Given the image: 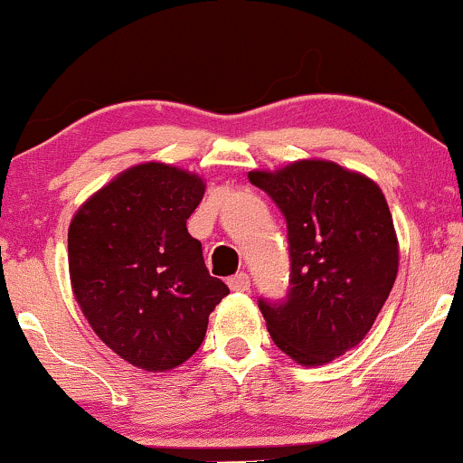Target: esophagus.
Segmentation results:
<instances>
[{
  "instance_id": "34e87169",
  "label": "esophagus",
  "mask_w": 463,
  "mask_h": 463,
  "mask_svg": "<svg viewBox=\"0 0 463 463\" xmlns=\"http://www.w3.org/2000/svg\"><path fill=\"white\" fill-rule=\"evenodd\" d=\"M228 287L232 291H248L250 289V276L246 272H239L228 279Z\"/></svg>"
}]
</instances>
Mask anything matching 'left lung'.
<instances>
[{"instance_id":"obj_1","label":"left lung","mask_w":463,"mask_h":463,"mask_svg":"<svg viewBox=\"0 0 463 463\" xmlns=\"http://www.w3.org/2000/svg\"><path fill=\"white\" fill-rule=\"evenodd\" d=\"M287 224L289 289L259 298L274 344L302 365H320L368 335L398 272V241L383 191L331 161L250 172Z\"/></svg>"}]
</instances>
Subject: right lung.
Segmentation results:
<instances>
[{"label": "right lung", "mask_w": 463, "mask_h": 463, "mask_svg": "<svg viewBox=\"0 0 463 463\" xmlns=\"http://www.w3.org/2000/svg\"><path fill=\"white\" fill-rule=\"evenodd\" d=\"M204 183L163 163L126 169L69 226V274L98 337L137 368L163 372L204 342L228 287L209 274L187 231Z\"/></svg>", "instance_id": "right-lung-1"}]
</instances>
